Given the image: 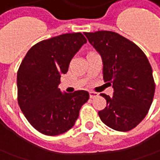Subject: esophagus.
Here are the masks:
<instances>
[{"label":"esophagus","mask_w":160,"mask_h":160,"mask_svg":"<svg viewBox=\"0 0 160 160\" xmlns=\"http://www.w3.org/2000/svg\"><path fill=\"white\" fill-rule=\"evenodd\" d=\"M98 93L94 92V91H91V92H90V98H98Z\"/></svg>","instance_id":"34e87169"}]
</instances>
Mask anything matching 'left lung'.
<instances>
[{
  "label": "left lung",
  "instance_id": "8db88e82",
  "mask_svg": "<svg viewBox=\"0 0 160 160\" xmlns=\"http://www.w3.org/2000/svg\"><path fill=\"white\" fill-rule=\"evenodd\" d=\"M103 59L104 82L112 83L113 97L101 94L106 107L98 112L110 128L127 132L148 113L155 92L152 69L134 42L112 31L83 33ZM112 85V84H111Z\"/></svg>",
  "mask_w": 160,
  "mask_h": 160
}]
</instances>
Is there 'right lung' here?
I'll return each mask as SVG.
<instances>
[{
  "mask_svg": "<svg viewBox=\"0 0 160 160\" xmlns=\"http://www.w3.org/2000/svg\"><path fill=\"white\" fill-rule=\"evenodd\" d=\"M82 33H67L32 47L17 72L18 104L34 128L56 136L72 128L90 98L86 91L62 92L58 85L71 59L86 43Z\"/></svg>",
  "mask_w": 160,
  "mask_h": 160,
  "instance_id": "1",
  "label": "right lung"
}]
</instances>
